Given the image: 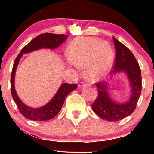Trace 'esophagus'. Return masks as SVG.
I'll return each instance as SVG.
<instances>
[{"mask_svg": "<svg viewBox=\"0 0 154 154\" xmlns=\"http://www.w3.org/2000/svg\"><path fill=\"white\" fill-rule=\"evenodd\" d=\"M85 85V84L84 83L82 82V81H81V82H80L79 84H78V87L81 88V87H83Z\"/></svg>", "mask_w": 154, "mask_h": 154, "instance_id": "34e87169", "label": "esophagus"}]
</instances>
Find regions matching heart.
Returning <instances> with one entry per match:
<instances>
[{
  "label": "heart",
  "mask_w": 154,
  "mask_h": 154,
  "mask_svg": "<svg viewBox=\"0 0 154 154\" xmlns=\"http://www.w3.org/2000/svg\"><path fill=\"white\" fill-rule=\"evenodd\" d=\"M67 57L79 68L85 67V76L95 81L105 75L113 63L114 54L109 44L92 37H79L71 42Z\"/></svg>",
  "instance_id": "1"
}]
</instances>
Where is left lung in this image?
Wrapping results in <instances>:
<instances>
[{
  "mask_svg": "<svg viewBox=\"0 0 154 154\" xmlns=\"http://www.w3.org/2000/svg\"><path fill=\"white\" fill-rule=\"evenodd\" d=\"M116 48V58L111 75L125 72L132 87L130 100L124 104H117L110 99L107 92L108 84L101 81L95 85L98 96L92 104L93 110L98 116L109 121H118L131 114L134 111L142 91L141 70L132 52L126 45L113 38Z\"/></svg>",
  "mask_w": 154,
  "mask_h": 154,
  "instance_id": "obj_1",
  "label": "left lung"
}]
</instances>
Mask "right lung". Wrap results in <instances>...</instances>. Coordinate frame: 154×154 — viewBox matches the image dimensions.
I'll list each match as a JSON object with an SVG mask.
<instances>
[{"instance_id":"right-lung-1","label":"right lung","mask_w":154,"mask_h":154,"mask_svg":"<svg viewBox=\"0 0 154 154\" xmlns=\"http://www.w3.org/2000/svg\"><path fill=\"white\" fill-rule=\"evenodd\" d=\"M68 35L65 34H55L45 33L38 35L22 49L16 57L13 64L11 78V94L18 109L23 116L26 119L35 121H46L54 118L60 112L67 96L71 91L77 88V84H62L57 93L47 104L39 109L29 107L23 103L19 99L14 88L15 72L18 62L24 54L42 48L55 49L67 40Z\"/></svg>"}]
</instances>
